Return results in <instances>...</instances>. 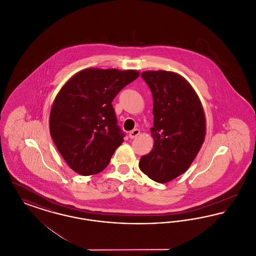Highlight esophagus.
Returning a JSON list of instances; mask_svg holds the SVG:
<instances>
[{"instance_id": "34e87169", "label": "esophagus", "mask_w": 256, "mask_h": 256, "mask_svg": "<svg viewBox=\"0 0 256 256\" xmlns=\"http://www.w3.org/2000/svg\"><path fill=\"white\" fill-rule=\"evenodd\" d=\"M139 134H140V130L136 128V130H132V132L128 134V137H130V139H134V138H135V137H137Z\"/></svg>"}]
</instances>
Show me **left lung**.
I'll return each instance as SVG.
<instances>
[{"mask_svg":"<svg viewBox=\"0 0 256 256\" xmlns=\"http://www.w3.org/2000/svg\"><path fill=\"white\" fill-rule=\"evenodd\" d=\"M141 76L154 98V143L140 159L139 168L156 182H169L188 170L204 144V111L194 88L180 74L158 70Z\"/></svg>","mask_w":256,"mask_h":256,"instance_id":"1","label":"left lung"}]
</instances>
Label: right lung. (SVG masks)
Returning a JSON list of instances; mask_svg holds the SVG:
<instances>
[{"instance_id":"1","label":"right lung","mask_w":256,"mask_h":256,"mask_svg":"<svg viewBox=\"0 0 256 256\" xmlns=\"http://www.w3.org/2000/svg\"><path fill=\"white\" fill-rule=\"evenodd\" d=\"M136 70L87 68L61 87L50 113V134L76 172L95 174L106 168L124 142L112 100L139 76Z\"/></svg>"}]
</instances>
